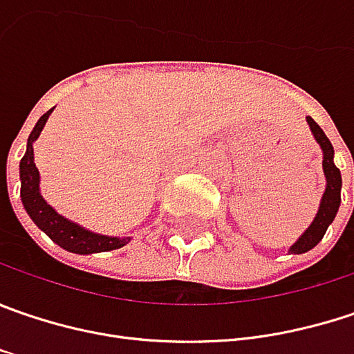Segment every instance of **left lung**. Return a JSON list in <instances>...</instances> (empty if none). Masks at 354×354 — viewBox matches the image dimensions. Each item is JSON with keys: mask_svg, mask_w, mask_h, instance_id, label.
Listing matches in <instances>:
<instances>
[{"mask_svg": "<svg viewBox=\"0 0 354 354\" xmlns=\"http://www.w3.org/2000/svg\"><path fill=\"white\" fill-rule=\"evenodd\" d=\"M306 122H308V126H310V130L315 134V140L321 144L322 148V170H324V176H326V190L322 194L321 208H319L317 216L313 220V224L308 226V230L302 234L301 239L290 246L292 254H302V252H308L310 248H315L322 240L328 224L335 220L337 212H339V206H341V186H343V180H341V170L333 162V156H335L333 144H330V140L321 130V126L310 115L306 118Z\"/></svg>", "mask_w": 354, "mask_h": 354, "instance_id": "left-lung-1", "label": "left lung"}]
</instances>
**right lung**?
Wrapping results in <instances>:
<instances>
[{
	"label": "right lung",
	"mask_w": 354,
	"mask_h": 354,
	"mask_svg": "<svg viewBox=\"0 0 354 354\" xmlns=\"http://www.w3.org/2000/svg\"><path fill=\"white\" fill-rule=\"evenodd\" d=\"M52 114L46 112L37 120L35 128L28 138V150L26 156L19 162V178H21V202L24 208L28 210L30 218L37 224V228H41L50 239L59 244L62 248L75 252V254H92V252H108L122 248L130 239H112V236H100L94 232L84 230L82 226L73 224L64 216H59L52 206L41 198L39 194V172L33 164V142L37 140L39 132L44 130L48 115Z\"/></svg>",
	"instance_id": "obj_1"
}]
</instances>
